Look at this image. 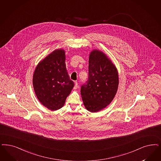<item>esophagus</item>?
<instances>
[{"instance_id": "obj_1", "label": "esophagus", "mask_w": 161, "mask_h": 161, "mask_svg": "<svg viewBox=\"0 0 161 161\" xmlns=\"http://www.w3.org/2000/svg\"><path fill=\"white\" fill-rule=\"evenodd\" d=\"M78 88V85L77 82L76 81V82H75V86H74V89H77Z\"/></svg>"}]
</instances>
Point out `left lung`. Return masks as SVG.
Wrapping results in <instances>:
<instances>
[{
    "instance_id": "left-lung-1",
    "label": "left lung",
    "mask_w": 161,
    "mask_h": 161,
    "mask_svg": "<svg viewBox=\"0 0 161 161\" xmlns=\"http://www.w3.org/2000/svg\"><path fill=\"white\" fill-rule=\"evenodd\" d=\"M88 80L81 87L85 108L97 112L108 105L117 93L119 77L117 68L105 54L93 50L89 56Z\"/></svg>"
}]
</instances>
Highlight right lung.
<instances>
[{"instance_id": "obj_1", "label": "right lung", "mask_w": 161, "mask_h": 161, "mask_svg": "<svg viewBox=\"0 0 161 161\" xmlns=\"http://www.w3.org/2000/svg\"><path fill=\"white\" fill-rule=\"evenodd\" d=\"M33 84L37 99L45 107L56 111L64 105L74 85L67 72L64 50H54L39 62Z\"/></svg>"}]
</instances>
